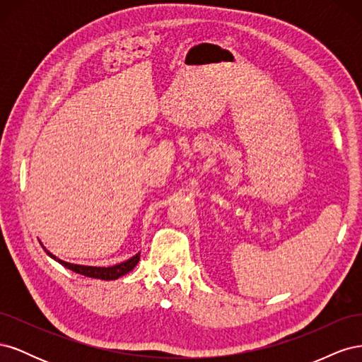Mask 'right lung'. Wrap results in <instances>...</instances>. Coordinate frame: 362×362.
Instances as JSON below:
<instances>
[{
    "label": "right lung",
    "instance_id": "add662e5",
    "mask_svg": "<svg viewBox=\"0 0 362 362\" xmlns=\"http://www.w3.org/2000/svg\"><path fill=\"white\" fill-rule=\"evenodd\" d=\"M45 252L51 258L59 261L63 267H66L75 273H80V275H84V276L95 278V279H104V281H113V279H117L120 276L127 275L128 272H131L137 266V262L140 259V254H136L134 257H131L129 259H127L124 262H119V264H116V266L92 267V266H81V264H71V262H66L57 257H54L47 249H45Z\"/></svg>",
    "mask_w": 362,
    "mask_h": 362
}]
</instances>
